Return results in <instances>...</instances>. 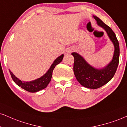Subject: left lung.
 <instances>
[{"mask_svg": "<svg viewBox=\"0 0 127 127\" xmlns=\"http://www.w3.org/2000/svg\"><path fill=\"white\" fill-rule=\"evenodd\" d=\"M96 20L97 25L106 31L108 36L114 45V56L112 61L106 67L97 69L89 65L80 55L72 53L74 59L73 71L76 79L82 86L89 89H97L109 82L117 71L120 60V47L118 41L114 31L109 26L96 16H93Z\"/></svg>", "mask_w": 127, "mask_h": 127, "instance_id": "left-lung-1", "label": "left lung"}]
</instances>
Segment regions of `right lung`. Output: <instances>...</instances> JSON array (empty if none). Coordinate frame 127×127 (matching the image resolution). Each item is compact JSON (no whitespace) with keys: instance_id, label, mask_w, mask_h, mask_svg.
Here are the masks:
<instances>
[{"instance_id":"right-lung-1","label":"right lung","mask_w":127,"mask_h":127,"mask_svg":"<svg viewBox=\"0 0 127 127\" xmlns=\"http://www.w3.org/2000/svg\"><path fill=\"white\" fill-rule=\"evenodd\" d=\"M64 54H62L58 57L52 64L51 66L49 68L47 72L41 77L36 80L31 81V82H22L21 80L15 76L12 71H10V74L13 80L16 85L21 87V88L24 89L25 91L30 92H36L41 91L45 88L48 85L51 81L52 75H53V70L54 69L55 67L58 64L60 63L62 61L63 59Z\"/></svg>"}]
</instances>
